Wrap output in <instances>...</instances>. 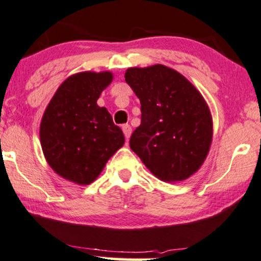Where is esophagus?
<instances>
[{
  "instance_id": "esophagus-1",
  "label": "esophagus",
  "mask_w": 261,
  "mask_h": 261,
  "mask_svg": "<svg viewBox=\"0 0 261 261\" xmlns=\"http://www.w3.org/2000/svg\"><path fill=\"white\" fill-rule=\"evenodd\" d=\"M121 128H123V133L125 135V138H126V141H127L128 137H130V135H131V126L128 124H124L123 126H121Z\"/></svg>"
}]
</instances>
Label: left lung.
Masks as SVG:
<instances>
[{"instance_id": "1", "label": "left lung", "mask_w": 261, "mask_h": 261, "mask_svg": "<svg viewBox=\"0 0 261 261\" xmlns=\"http://www.w3.org/2000/svg\"><path fill=\"white\" fill-rule=\"evenodd\" d=\"M125 81L141 102L130 148L155 177L179 182L200 169L212 142V117L199 90L164 65L131 67Z\"/></svg>"}]
</instances>
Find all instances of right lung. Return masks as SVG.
Wrapping results in <instances>:
<instances>
[{"mask_svg":"<svg viewBox=\"0 0 261 261\" xmlns=\"http://www.w3.org/2000/svg\"><path fill=\"white\" fill-rule=\"evenodd\" d=\"M112 79L108 71L71 75L59 87L43 114L39 137L49 166L81 186L94 182L125 142L108 111L96 103Z\"/></svg>","mask_w":261,"mask_h":261,"instance_id":"obj_1","label":"right lung"}]
</instances>
